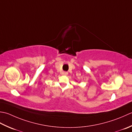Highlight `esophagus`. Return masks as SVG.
Wrapping results in <instances>:
<instances>
[{
	"instance_id": "1",
	"label": "esophagus",
	"mask_w": 132,
	"mask_h": 132,
	"mask_svg": "<svg viewBox=\"0 0 132 132\" xmlns=\"http://www.w3.org/2000/svg\"><path fill=\"white\" fill-rule=\"evenodd\" d=\"M68 74V72H63V75H65V76H67V75Z\"/></svg>"
}]
</instances>
